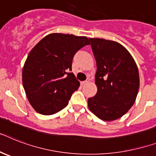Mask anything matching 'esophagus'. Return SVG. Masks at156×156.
<instances>
[{
    "mask_svg": "<svg viewBox=\"0 0 156 156\" xmlns=\"http://www.w3.org/2000/svg\"><path fill=\"white\" fill-rule=\"evenodd\" d=\"M89 81H90V79H89V78H88V79H87V80L83 81V82H81V84H82V86H83V85L87 84V83H88V82H89Z\"/></svg>",
    "mask_w": 156,
    "mask_h": 156,
    "instance_id": "1",
    "label": "esophagus"
}]
</instances>
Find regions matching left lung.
Wrapping results in <instances>:
<instances>
[{"label":"left lung","mask_w":156,"mask_h":156,"mask_svg":"<svg viewBox=\"0 0 156 156\" xmlns=\"http://www.w3.org/2000/svg\"><path fill=\"white\" fill-rule=\"evenodd\" d=\"M97 71L98 90L88 98V107L100 119H119L135 103L140 88V75L127 49L116 41L89 38Z\"/></svg>","instance_id":"left-lung-1"}]
</instances>
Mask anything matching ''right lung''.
<instances>
[{
  "label": "right lung",
  "mask_w": 156,
  "mask_h": 156,
  "mask_svg": "<svg viewBox=\"0 0 156 156\" xmlns=\"http://www.w3.org/2000/svg\"><path fill=\"white\" fill-rule=\"evenodd\" d=\"M87 37L51 34L32 49L22 69V82L30 104L44 115L66 107L80 82L72 70L75 54L89 45Z\"/></svg>",
  "instance_id": "right-lung-1"
}]
</instances>
